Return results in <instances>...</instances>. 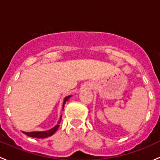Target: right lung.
I'll list each match as a JSON object with an SVG mask.
<instances>
[{
    "label": "right lung",
    "mask_w": 160,
    "mask_h": 160,
    "mask_svg": "<svg viewBox=\"0 0 160 160\" xmlns=\"http://www.w3.org/2000/svg\"><path fill=\"white\" fill-rule=\"evenodd\" d=\"M71 96H72V95H68V96L65 97V99H64V102H63V105H62V109L64 108V106H65V102L68 101V98H70ZM61 120H62V116H61L60 120L58 122V125H56L55 127L52 128V129H51L49 130H48V131L31 132H22L24 133V134L27 135V136H30V137H33V138H38V139H44V138H47V137H48V136H52V135H53L54 133H55V132L57 131L58 129V127H59V124H60V122H61Z\"/></svg>",
    "instance_id": "add662e5"
}]
</instances>
